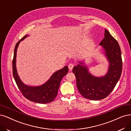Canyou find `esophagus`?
Listing matches in <instances>:
<instances>
[{"label": "esophagus", "instance_id": "34e87169", "mask_svg": "<svg viewBox=\"0 0 131 131\" xmlns=\"http://www.w3.org/2000/svg\"><path fill=\"white\" fill-rule=\"evenodd\" d=\"M73 67H74V64H73V63H70V64H69V65H68V68H69V69L70 70H71L72 69H73Z\"/></svg>", "mask_w": 131, "mask_h": 131}]
</instances>
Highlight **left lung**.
<instances>
[{"label":"left lung","instance_id":"left-lung-1","mask_svg":"<svg viewBox=\"0 0 131 131\" xmlns=\"http://www.w3.org/2000/svg\"><path fill=\"white\" fill-rule=\"evenodd\" d=\"M104 35L99 45L102 46L109 63L106 75L100 77L93 75L83 61L79 62V64L73 69L80 93L92 100H102L108 95L118 83L122 72L123 62L119 43L106 29Z\"/></svg>","mask_w":131,"mask_h":131}]
</instances>
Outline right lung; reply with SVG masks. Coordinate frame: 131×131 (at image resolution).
<instances>
[{"label":"right lung","instance_id":"1","mask_svg":"<svg viewBox=\"0 0 131 131\" xmlns=\"http://www.w3.org/2000/svg\"><path fill=\"white\" fill-rule=\"evenodd\" d=\"M28 35H25L16 44L12 61L13 75L18 87L22 94L27 99L38 103H48L53 101L57 95L58 89L62 78L68 73V67L65 66L62 69L55 71L47 82L38 86L26 85L22 82L18 74L16 68V57L18 47L21 41Z\"/></svg>","mask_w":131,"mask_h":131}]
</instances>
